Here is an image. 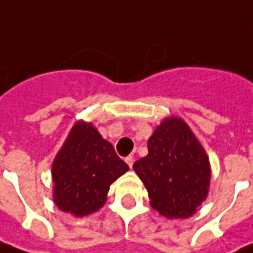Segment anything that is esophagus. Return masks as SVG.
<instances>
[{"mask_svg": "<svg viewBox=\"0 0 253 253\" xmlns=\"http://www.w3.org/2000/svg\"><path fill=\"white\" fill-rule=\"evenodd\" d=\"M125 161H126V164H128L129 167H132V166H134V161H135V158H134L132 155H128V157L125 158Z\"/></svg>", "mask_w": 253, "mask_h": 253, "instance_id": "34e87169", "label": "esophagus"}]
</instances>
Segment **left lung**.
Returning <instances> with one entry per match:
<instances>
[{"instance_id": "obj_1", "label": "left lung", "mask_w": 253, "mask_h": 253, "mask_svg": "<svg viewBox=\"0 0 253 253\" xmlns=\"http://www.w3.org/2000/svg\"><path fill=\"white\" fill-rule=\"evenodd\" d=\"M150 203L169 219H186L206 200L210 163L206 151L180 118L164 119L148 139V154L135 161Z\"/></svg>"}]
</instances>
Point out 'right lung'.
<instances>
[{
    "instance_id": "right-lung-1",
    "label": "right lung",
    "mask_w": 253,
    "mask_h": 253,
    "mask_svg": "<svg viewBox=\"0 0 253 253\" xmlns=\"http://www.w3.org/2000/svg\"><path fill=\"white\" fill-rule=\"evenodd\" d=\"M128 170L92 124L76 122L53 161V200L62 211L87 216L105 205L109 186Z\"/></svg>"
}]
</instances>
